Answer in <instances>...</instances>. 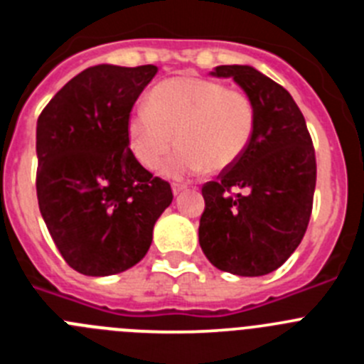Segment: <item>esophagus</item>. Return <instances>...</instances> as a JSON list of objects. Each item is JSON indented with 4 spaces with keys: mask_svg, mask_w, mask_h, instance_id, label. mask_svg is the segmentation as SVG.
<instances>
[{
    "mask_svg": "<svg viewBox=\"0 0 364 364\" xmlns=\"http://www.w3.org/2000/svg\"><path fill=\"white\" fill-rule=\"evenodd\" d=\"M186 189V186L182 184H173V195H178V193H182Z\"/></svg>",
    "mask_w": 364,
    "mask_h": 364,
    "instance_id": "1",
    "label": "esophagus"
}]
</instances>
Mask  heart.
I'll use <instances>...</instances> for the list:
<instances>
[{
    "label": "heart",
    "instance_id": "heart-1",
    "mask_svg": "<svg viewBox=\"0 0 364 364\" xmlns=\"http://www.w3.org/2000/svg\"><path fill=\"white\" fill-rule=\"evenodd\" d=\"M255 131V107L244 92L197 76L159 83L147 104L127 118V140L134 159L156 169L173 146L178 149L162 166L169 178L200 175L210 166L220 171L240 159Z\"/></svg>",
    "mask_w": 364,
    "mask_h": 364
}]
</instances>
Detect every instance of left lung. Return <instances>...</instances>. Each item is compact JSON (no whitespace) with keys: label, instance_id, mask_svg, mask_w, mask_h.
Here are the masks:
<instances>
[{"label":"left lung","instance_id":"obj_1","mask_svg":"<svg viewBox=\"0 0 364 364\" xmlns=\"http://www.w3.org/2000/svg\"><path fill=\"white\" fill-rule=\"evenodd\" d=\"M255 107L252 142L237 162L202 186V252L240 277L272 273L306 233L314 204L315 151L301 109L284 87L250 65H218Z\"/></svg>","mask_w":364,"mask_h":364}]
</instances>
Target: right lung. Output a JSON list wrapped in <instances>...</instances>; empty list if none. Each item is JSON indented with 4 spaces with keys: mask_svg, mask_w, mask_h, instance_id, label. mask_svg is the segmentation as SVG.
<instances>
[{
    "mask_svg": "<svg viewBox=\"0 0 364 364\" xmlns=\"http://www.w3.org/2000/svg\"><path fill=\"white\" fill-rule=\"evenodd\" d=\"M159 69L95 65L60 89L36 127V193L67 264L89 277L133 268L146 257L171 186L140 166L127 118Z\"/></svg>",
    "mask_w": 364,
    "mask_h": 364,
    "instance_id": "obj_1",
    "label": "right lung"
}]
</instances>
